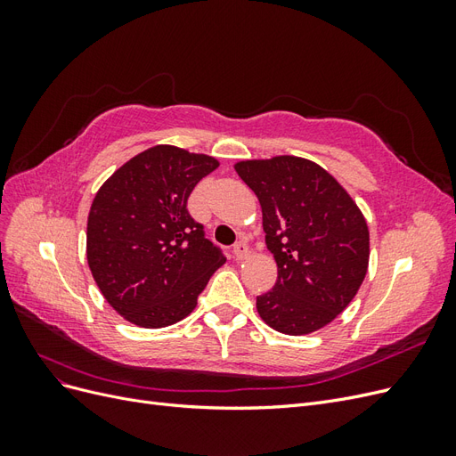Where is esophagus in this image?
<instances>
[{"instance_id": "obj_1", "label": "esophagus", "mask_w": 456, "mask_h": 456, "mask_svg": "<svg viewBox=\"0 0 456 456\" xmlns=\"http://www.w3.org/2000/svg\"><path fill=\"white\" fill-rule=\"evenodd\" d=\"M232 253H233V258H236V260H245L247 256L251 255L249 247H247V243H245V241H238L236 245H233Z\"/></svg>"}]
</instances>
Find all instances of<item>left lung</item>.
<instances>
[{
    "label": "left lung",
    "instance_id": "obj_1",
    "mask_svg": "<svg viewBox=\"0 0 456 456\" xmlns=\"http://www.w3.org/2000/svg\"><path fill=\"white\" fill-rule=\"evenodd\" d=\"M258 198L278 281L256 312L278 333H315L344 312L365 280L369 228L360 207L322 165L298 156L233 165Z\"/></svg>",
    "mask_w": 456,
    "mask_h": 456
}]
</instances>
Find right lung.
Masks as SVG:
<instances>
[{
	"instance_id": "add662e5",
	"label": "right lung",
	"mask_w": 456,
	"mask_h": 456,
	"mask_svg": "<svg viewBox=\"0 0 456 456\" xmlns=\"http://www.w3.org/2000/svg\"><path fill=\"white\" fill-rule=\"evenodd\" d=\"M218 159L151 146L110 175L87 218V265L123 320L144 329L184 320L226 262L190 216L186 201Z\"/></svg>"
}]
</instances>
